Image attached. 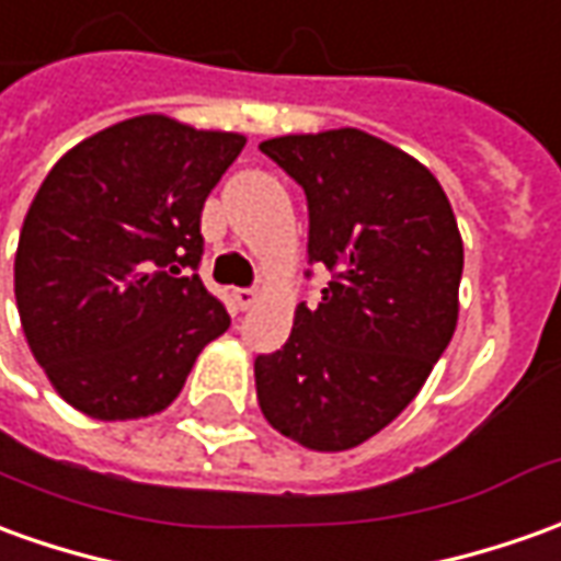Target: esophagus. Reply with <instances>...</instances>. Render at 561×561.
<instances>
[{"label": "esophagus", "mask_w": 561, "mask_h": 561, "mask_svg": "<svg viewBox=\"0 0 561 561\" xmlns=\"http://www.w3.org/2000/svg\"><path fill=\"white\" fill-rule=\"evenodd\" d=\"M231 299H234V305H238L241 311H247L250 305L256 302V289H243V287H238V289H234V293H231Z\"/></svg>", "instance_id": "esophagus-1"}]
</instances>
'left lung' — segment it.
Returning a JSON list of instances; mask_svg holds the SVG:
<instances>
[{
    "instance_id": "obj_1",
    "label": "left lung",
    "mask_w": 561,
    "mask_h": 561,
    "mask_svg": "<svg viewBox=\"0 0 561 561\" xmlns=\"http://www.w3.org/2000/svg\"><path fill=\"white\" fill-rule=\"evenodd\" d=\"M305 188L308 256L332 280L299 305L287 345L256 357L265 421L311 451H345L415 400L458 323L465 243L421 161L357 127L259 142Z\"/></svg>"
}]
</instances>
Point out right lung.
Segmentation results:
<instances>
[{"instance_id": "obj_1", "label": "right lung", "mask_w": 561, "mask_h": 561, "mask_svg": "<svg viewBox=\"0 0 561 561\" xmlns=\"http://www.w3.org/2000/svg\"><path fill=\"white\" fill-rule=\"evenodd\" d=\"M243 134L137 115L72 146L38 185L14 253L26 345L96 421L149 419L229 330L195 274L201 210Z\"/></svg>"}]
</instances>
